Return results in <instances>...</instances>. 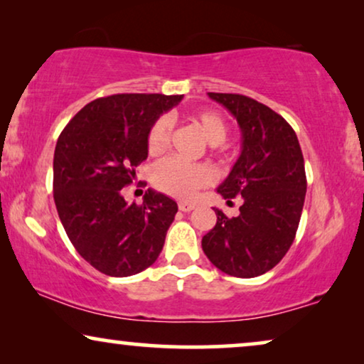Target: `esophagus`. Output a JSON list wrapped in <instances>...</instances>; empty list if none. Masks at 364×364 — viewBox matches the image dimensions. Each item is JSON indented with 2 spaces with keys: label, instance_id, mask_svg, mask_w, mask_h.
<instances>
[{
  "label": "esophagus",
  "instance_id": "obj_1",
  "mask_svg": "<svg viewBox=\"0 0 364 364\" xmlns=\"http://www.w3.org/2000/svg\"><path fill=\"white\" fill-rule=\"evenodd\" d=\"M198 205L196 203H193V201H179L178 203V208L181 211H185V213H188V211H191V210H195Z\"/></svg>",
  "mask_w": 364,
  "mask_h": 364
}]
</instances>
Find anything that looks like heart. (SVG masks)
<instances>
[{
  "label": "heart",
  "mask_w": 364,
  "mask_h": 364,
  "mask_svg": "<svg viewBox=\"0 0 364 364\" xmlns=\"http://www.w3.org/2000/svg\"><path fill=\"white\" fill-rule=\"evenodd\" d=\"M203 138L210 144H221L228 136V126L216 111H198L191 116ZM171 136V121L168 116H159L149 126L146 146L151 154L161 153ZM213 169L206 164H188L176 158H164L153 169V183L159 191L174 198H191L200 188L213 183Z\"/></svg>",
  "instance_id": "b5f03b06"
}]
</instances>
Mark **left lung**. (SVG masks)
I'll return each instance as SVG.
<instances>
[{
  "label": "left lung",
  "instance_id": "left-lung-1",
  "mask_svg": "<svg viewBox=\"0 0 364 364\" xmlns=\"http://www.w3.org/2000/svg\"><path fill=\"white\" fill-rule=\"evenodd\" d=\"M238 121L243 149L218 188L225 200L243 198L240 215L215 210V228L201 246L223 273L255 278L288 253L306 196V173L296 133L283 116L245 95L208 93Z\"/></svg>",
  "mask_w": 364,
  "mask_h": 364
}]
</instances>
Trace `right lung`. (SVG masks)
<instances>
[{
    "label": "right lung",
    "mask_w": 364,
    "mask_h": 364,
    "mask_svg": "<svg viewBox=\"0 0 364 364\" xmlns=\"http://www.w3.org/2000/svg\"><path fill=\"white\" fill-rule=\"evenodd\" d=\"M183 95L123 93L91 101L58 138L53 196L68 238L103 274L132 276L161 253L176 201L148 190L128 205L123 188L148 158L146 134Z\"/></svg>",
    "instance_id": "add662e5"
}]
</instances>
